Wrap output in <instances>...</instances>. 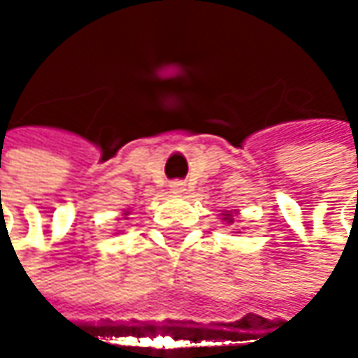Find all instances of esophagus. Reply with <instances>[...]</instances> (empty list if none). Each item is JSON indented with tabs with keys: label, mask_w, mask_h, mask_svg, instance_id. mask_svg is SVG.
Masks as SVG:
<instances>
[{
	"label": "esophagus",
	"mask_w": 358,
	"mask_h": 358,
	"mask_svg": "<svg viewBox=\"0 0 358 358\" xmlns=\"http://www.w3.org/2000/svg\"><path fill=\"white\" fill-rule=\"evenodd\" d=\"M171 191L173 193H183V191H185V183H183V181H173Z\"/></svg>",
	"instance_id": "1"
}]
</instances>
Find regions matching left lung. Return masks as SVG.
Listing matches in <instances>:
<instances>
[{"label":"left lung","mask_w":358,"mask_h":358,"mask_svg":"<svg viewBox=\"0 0 358 358\" xmlns=\"http://www.w3.org/2000/svg\"><path fill=\"white\" fill-rule=\"evenodd\" d=\"M223 221H227L229 225L235 223V221H233V213H231V211H225V213H223Z\"/></svg>","instance_id":"obj_1"}]
</instances>
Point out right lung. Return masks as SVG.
Wrapping results in <instances>:
<instances>
[{"label":"right lung","mask_w":358,"mask_h":358,"mask_svg":"<svg viewBox=\"0 0 358 358\" xmlns=\"http://www.w3.org/2000/svg\"><path fill=\"white\" fill-rule=\"evenodd\" d=\"M125 215H129V211H125Z\"/></svg>","instance_id":"obj_1"}]
</instances>
